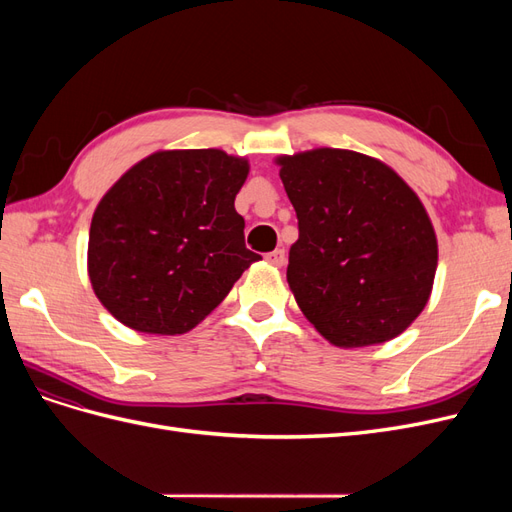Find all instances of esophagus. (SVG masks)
I'll use <instances>...</instances> for the list:
<instances>
[{
	"label": "esophagus",
	"mask_w": 512,
	"mask_h": 512,
	"mask_svg": "<svg viewBox=\"0 0 512 512\" xmlns=\"http://www.w3.org/2000/svg\"><path fill=\"white\" fill-rule=\"evenodd\" d=\"M267 260L271 262L273 267H282L286 262V252L284 250H275V252H269L267 254Z\"/></svg>",
	"instance_id": "34e87169"
}]
</instances>
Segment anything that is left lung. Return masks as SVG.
I'll list each match as a JSON object with an SVG mask.
<instances>
[{
	"instance_id": "left-lung-1",
	"label": "left lung",
	"mask_w": 512,
	"mask_h": 512,
	"mask_svg": "<svg viewBox=\"0 0 512 512\" xmlns=\"http://www.w3.org/2000/svg\"><path fill=\"white\" fill-rule=\"evenodd\" d=\"M297 211L288 284L301 312L339 348L404 333L429 301L438 241L393 168L348 149L277 158Z\"/></svg>"
}]
</instances>
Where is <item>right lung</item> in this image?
I'll return each instance as SVG.
<instances>
[{
    "label": "right lung",
    "mask_w": 512,
    "mask_h": 512,
    "mask_svg": "<svg viewBox=\"0 0 512 512\" xmlns=\"http://www.w3.org/2000/svg\"><path fill=\"white\" fill-rule=\"evenodd\" d=\"M247 173V160L220 149L158 151L134 164L89 228V280L108 312L156 335L205 320L260 260L235 211Z\"/></svg>",
    "instance_id": "right-lung-1"
}]
</instances>
